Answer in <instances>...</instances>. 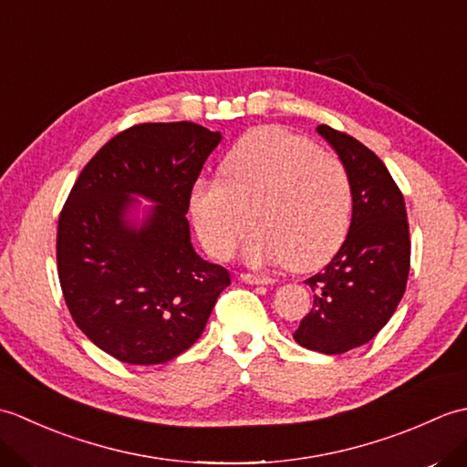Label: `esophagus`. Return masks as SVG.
Here are the masks:
<instances>
[{"instance_id":"1","label":"esophagus","mask_w":467,"mask_h":467,"mask_svg":"<svg viewBox=\"0 0 467 467\" xmlns=\"http://www.w3.org/2000/svg\"><path fill=\"white\" fill-rule=\"evenodd\" d=\"M241 279H243L244 283H249V285H271V283H273L271 276H265V275H253V273H243V275H241Z\"/></svg>"}]
</instances>
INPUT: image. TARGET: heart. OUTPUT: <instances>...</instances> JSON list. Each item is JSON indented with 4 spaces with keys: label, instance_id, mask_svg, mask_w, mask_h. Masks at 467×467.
<instances>
[{
    "label": "heart",
    "instance_id": "heart-1",
    "mask_svg": "<svg viewBox=\"0 0 467 467\" xmlns=\"http://www.w3.org/2000/svg\"><path fill=\"white\" fill-rule=\"evenodd\" d=\"M188 206L214 259L233 256L251 208L256 228L244 246L246 261H285L293 271H309L345 241L353 191L339 158L283 128H261L231 148L221 178H198Z\"/></svg>",
    "mask_w": 467,
    "mask_h": 467
}]
</instances>
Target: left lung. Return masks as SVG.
Returning a JSON list of instances; mask_svg holds the SVG:
<instances>
[{
  "label": "left lung",
  "instance_id": "obj_1",
  "mask_svg": "<svg viewBox=\"0 0 467 467\" xmlns=\"http://www.w3.org/2000/svg\"><path fill=\"white\" fill-rule=\"evenodd\" d=\"M317 132L349 172L353 214L341 249L305 281L315 293L313 309L293 337L311 351L339 355L369 343L398 309L410 275V224L403 194L379 156L327 124Z\"/></svg>",
  "mask_w": 467,
  "mask_h": 467
}]
</instances>
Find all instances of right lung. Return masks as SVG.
<instances>
[{"mask_svg":"<svg viewBox=\"0 0 467 467\" xmlns=\"http://www.w3.org/2000/svg\"><path fill=\"white\" fill-rule=\"evenodd\" d=\"M223 140L194 122L136 124L104 144L57 223V276L74 323L118 361L158 365L196 343L231 275L196 254L188 194ZM155 202L138 225L133 194Z\"/></svg>","mask_w":467,"mask_h":467,"instance_id":"obj_1","label":"right lung"}]
</instances>
